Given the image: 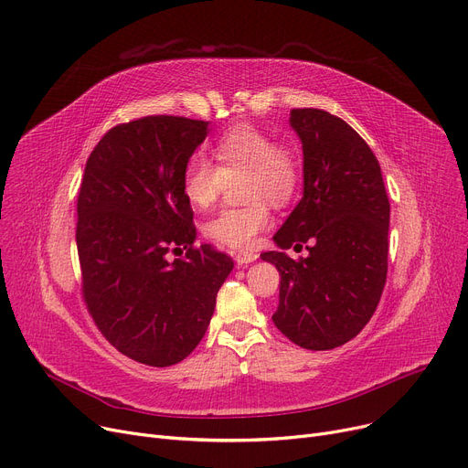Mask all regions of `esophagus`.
<instances>
[{"label": "esophagus", "mask_w": 468, "mask_h": 468, "mask_svg": "<svg viewBox=\"0 0 468 468\" xmlns=\"http://www.w3.org/2000/svg\"><path fill=\"white\" fill-rule=\"evenodd\" d=\"M258 260V254L256 252H237L235 254V261L239 263V266H247V263Z\"/></svg>", "instance_id": "1"}]
</instances>
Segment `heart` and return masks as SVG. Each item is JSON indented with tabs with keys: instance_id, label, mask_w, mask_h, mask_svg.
I'll use <instances>...</instances> for the list:
<instances>
[{
	"instance_id": "1",
	"label": "heart",
	"mask_w": 468,
	"mask_h": 468,
	"mask_svg": "<svg viewBox=\"0 0 468 468\" xmlns=\"http://www.w3.org/2000/svg\"><path fill=\"white\" fill-rule=\"evenodd\" d=\"M216 165L202 156H191L181 187L189 205L207 210L218 200L226 181H240L242 198L249 205L223 208L207 223V235L229 249L249 250L258 235L273 223L270 205H289L300 184L296 153L254 126L240 124L223 133L212 149Z\"/></svg>"
}]
</instances>
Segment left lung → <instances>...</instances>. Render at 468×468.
<instances>
[{
    "instance_id": "left-lung-1",
    "label": "left lung",
    "mask_w": 468,
    "mask_h": 468,
    "mask_svg": "<svg viewBox=\"0 0 468 468\" xmlns=\"http://www.w3.org/2000/svg\"><path fill=\"white\" fill-rule=\"evenodd\" d=\"M303 151V197L263 252L281 273L275 327L306 350H333L373 317L388 271L390 202L363 137L321 109H292ZM311 240L308 259L283 252Z\"/></svg>"
}]
</instances>
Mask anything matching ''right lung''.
<instances>
[{
  "mask_svg": "<svg viewBox=\"0 0 468 468\" xmlns=\"http://www.w3.org/2000/svg\"><path fill=\"white\" fill-rule=\"evenodd\" d=\"M208 122L144 116L111 128L91 151L78 193L82 296L112 346L151 367L186 359L205 336L233 260L195 247L181 179ZM186 250L170 262L167 254Z\"/></svg>",
  "mask_w": 468,
  "mask_h": 468,
  "instance_id": "obj_1",
  "label": "right lung"
}]
</instances>
